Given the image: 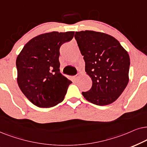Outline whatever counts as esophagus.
<instances>
[{"label": "esophagus", "instance_id": "esophagus-1", "mask_svg": "<svg viewBox=\"0 0 147 147\" xmlns=\"http://www.w3.org/2000/svg\"><path fill=\"white\" fill-rule=\"evenodd\" d=\"M79 75H77L75 76V77H73V79H74V81H77V80H78V79H79Z\"/></svg>", "mask_w": 147, "mask_h": 147}]
</instances>
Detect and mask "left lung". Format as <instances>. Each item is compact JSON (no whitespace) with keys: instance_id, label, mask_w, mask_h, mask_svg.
Returning <instances> with one entry per match:
<instances>
[{"instance_id":"obj_1","label":"left lung","mask_w":147,"mask_h":147,"mask_svg":"<svg viewBox=\"0 0 147 147\" xmlns=\"http://www.w3.org/2000/svg\"><path fill=\"white\" fill-rule=\"evenodd\" d=\"M75 38L92 80L91 89L83 92V97L97 105L113 103L128 83V52L116 38L104 33L76 31Z\"/></svg>"}]
</instances>
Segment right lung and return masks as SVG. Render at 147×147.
Returning <instances> with one entry per match:
<instances>
[{
	"label": "right lung",
	"mask_w": 147,
	"mask_h": 147,
	"mask_svg": "<svg viewBox=\"0 0 147 147\" xmlns=\"http://www.w3.org/2000/svg\"><path fill=\"white\" fill-rule=\"evenodd\" d=\"M75 31L39 35L25 45L17 56V83L21 91L39 107L55 106L63 101L72 81L60 72V48Z\"/></svg>",
	"instance_id": "1"
}]
</instances>
